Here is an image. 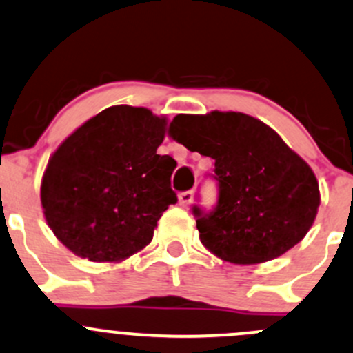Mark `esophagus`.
Instances as JSON below:
<instances>
[{
    "instance_id": "esophagus-1",
    "label": "esophagus",
    "mask_w": 353,
    "mask_h": 353,
    "mask_svg": "<svg viewBox=\"0 0 353 353\" xmlns=\"http://www.w3.org/2000/svg\"><path fill=\"white\" fill-rule=\"evenodd\" d=\"M192 199H194V192H192V191L181 192V194H179V203H181V206H184V208L191 205Z\"/></svg>"
}]
</instances>
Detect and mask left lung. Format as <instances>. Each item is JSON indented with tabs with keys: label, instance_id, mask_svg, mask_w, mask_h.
<instances>
[{
	"label": "left lung",
	"instance_id": "1",
	"mask_svg": "<svg viewBox=\"0 0 353 353\" xmlns=\"http://www.w3.org/2000/svg\"><path fill=\"white\" fill-rule=\"evenodd\" d=\"M172 139L214 159L216 208H192L199 240L230 264L272 261L304 239L320 188L311 167L269 125L236 111L177 114Z\"/></svg>",
	"mask_w": 353,
	"mask_h": 353
}]
</instances>
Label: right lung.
<instances>
[{"label": "right lung", "mask_w": 353, "mask_h": 353, "mask_svg": "<svg viewBox=\"0 0 353 353\" xmlns=\"http://www.w3.org/2000/svg\"><path fill=\"white\" fill-rule=\"evenodd\" d=\"M167 118L117 105L89 118L52 154L40 186L43 216L77 257L121 262L152 242L177 203L176 161L159 155Z\"/></svg>", "instance_id": "add662e5"}]
</instances>
